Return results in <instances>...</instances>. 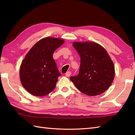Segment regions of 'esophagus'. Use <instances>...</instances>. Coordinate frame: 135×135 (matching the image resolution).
<instances>
[{
  "label": "esophagus",
  "instance_id": "1",
  "mask_svg": "<svg viewBox=\"0 0 135 135\" xmlns=\"http://www.w3.org/2000/svg\"><path fill=\"white\" fill-rule=\"evenodd\" d=\"M71 72L70 71H68V72H67L65 73V76H67V77H69L70 75H71Z\"/></svg>",
  "mask_w": 135,
  "mask_h": 135
}]
</instances>
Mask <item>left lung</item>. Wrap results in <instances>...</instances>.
Segmentation results:
<instances>
[{
  "label": "left lung",
  "instance_id": "left-lung-1",
  "mask_svg": "<svg viewBox=\"0 0 135 135\" xmlns=\"http://www.w3.org/2000/svg\"><path fill=\"white\" fill-rule=\"evenodd\" d=\"M81 57L79 74L70 80L81 92L97 96L108 89L115 76L113 62L101 45L92 42H74Z\"/></svg>",
  "mask_w": 135,
  "mask_h": 135
}]
</instances>
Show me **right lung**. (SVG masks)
Masks as SVG:
<instances>
[{"mask_svg": "<svg viewBox=\"0 0 135 135\" xmlns=\"http://www.w3.org/2000/svg\"><path fill=\"white\" fill-rule=\"evenodd\" d=\"M64 42L62 39L46 37L36 43L26 54L20 66V77L30 94L44 96L54 89L61 74L53 54Z\"/></svg>", "mask_w": 135, "mask_h": 135, "instance_id": "right-lung-1", "label": "right lung"}]
</instances>
